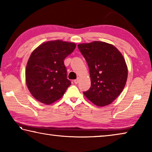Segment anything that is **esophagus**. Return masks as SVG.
<instances>
[{
    "instance_id": "esophagus-1",
    "label": "esophagus",
    "mask_w": 152,
    "mask_h": 152,
    "mask_svg": "<svg viewBox=\"0 0 152 152\" xmlns=\"http://www.w3.org/2000/svg\"><path fill=\"white\" fill-rule=\"evenodd\" d=\"M79 81H80V78H77V79L74 80V83H75V84H78V82H79Z\"/></svg>"
}]
</instances>
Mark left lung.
Listing matches in <instances>:
<instances>
[{"label":"left lung","instance_id":"left-lung-1","mask_svg":"<svg viewBox=\"0 0 152 152\" xmlns=\"http://www.w3.org/2000/svg\"><path fill=\"white\" fill-rule=\"evenodd\" d=\"M78 48L89 68L91 86L84 92L89 101L99 107L110 104L119 96L127 79L123 56L111 44L103 42L80 43Z\"/></svg>","mask_w":152,"mask_h":152}]
</instances>
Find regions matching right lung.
<instances>
[{"label":"right lung","mask_w":152,"mask_h":152,"mask_svg":"<svg viewBox=\"0 0 152 152\" xmlns=\"http://www.w3.org/2000/svg\"><path fill=\"white\" fill-rule=\"evenodd\" d=\"M74 43L61 40L43 43L33 51L25 70L27 88L33 96L50 104L60 99L70 86L64 60L76 48Z\"/></svg>","instance_id":"right-lung-1"}]
</instances>
